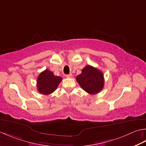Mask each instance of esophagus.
I'll list each match as a JSON object with an SVG mask.
<instances>
[{"instance_id":"obj_1","label":"esophagus","mask_w":146,"mask_h":146,"mask_svg":"<svg viewBox=\"0 0 146 146\" xmlns=\"http://www.w3.org/2000/svg\"><path fill=\"white\" fill-rule=\"evenodd\" d=\"M66 76L67 78H72L73 75H72V74H68V75H66Z\"/></svg>"}]
</instances>
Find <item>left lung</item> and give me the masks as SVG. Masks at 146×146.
<instances>
[{"mask_svg":"<svg viewBox=\"0 0 146 146\" xmlns=\"http://www.w3.org/2000/svg\"><path fill=\"white\" fill-rule=\"evenodd\" d=\"M76 81L82 89L90 94L101 92L104 87V75L101 71L92 66H87L76 76Z\"/></svg>","mask_w":146,"mask_h":146,"instance_id":"1","label":"left lung"}]
</instances>
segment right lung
I'll list each match as a JSON object with an SVG mask.
<instances>
[{
    "label": "right lung",
    "mask_w": 146,
    "mask_h": 146,
    "mask_svg": "<svg viewBox=\"0 0 146 146\" xmlns=\"http://www.w3.org/2000/svg\"><path fill=\"white\" fill-rule=\"evenodd\" d=\"M61 80V76H55L52 71L45 70L40 73L37 78V89L40 94L48 95L56 90Z\"/></svg>",
    "instance_id": "obj_1"
}]
</instances>
